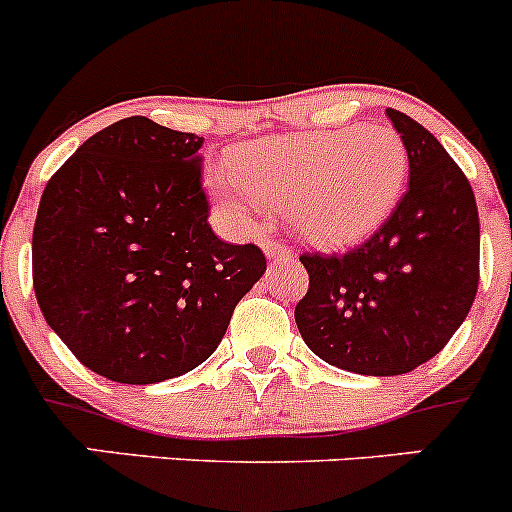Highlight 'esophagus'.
Listing matches in <instances>:
<instances>
[{
    "label": "esophagus",
    "instance_id": "1",
    "mask_svg": "<svg viewBox=\"0 0 512 512\" xmlns=\"http://www.w3.org/2000/svg\"><path fill=\"white\" fill-rule=\"evenodd\" d=\"M262 250H265L267 257H280V255H287L289 247H285L282 242H277V240H265L262 242Z\"/></svg>",
    "mask_w": 512,
    "mask_h": 512
}]
</instances>
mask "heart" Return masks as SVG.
I'll return each instance as SVG.
<instances>
[{
    "label": "heart",
    "mask_w": 512,
    "mask_h": 512,
    "mask_svg": "<svg viewBox=\"0 0 512 512\" xmlns=\"http://www.w3.org/2000/svg\"><path fill=\"white\" fill-rule=\"evenodd\" d=\"M409 156L391 128H342L242 148L215 190L235 220L282 205L302 235L339 242L379 223L401 193Z\"/></svg>",
    "instance_id": "b5f03b06"
}]
</instances>
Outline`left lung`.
<instances>
[{
  "instance_id": "1",
  "label": "left lung",
  "mask_w": 512,
  "mask_h": 512,
  "mask_svg": "<svg viewBox=\"0 0 512 512\" xmlns=\"http://www.w3.org/2000/svg\"><path fill=\"white\" fill-rule=\"evenodd\" d=\"M409 156V188L374 235L347 252H302L307 294L294 307L319 359L396 376L436 356L478 292L480 223L471 183L446 148L386 108Z\"/></svg>"
}]
</instances>
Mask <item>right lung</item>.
I'll return each instance as SVG.
<instances>
[{"label":"right lung","mask_w":512,"mask_h":512,"mask_svg":"<svg viewBox=\"0 0 512 512\" xmlns=\"http://www.w3.org/2000/svg\"><path fill=\"white\" fill-rule=\"evenodd\" d=\"M203 138L146 116L91 136L46 183L32 237L36 302L71 354L118 384H156L218 349L265 275L257 245L208 223Z\"/></svg>","instance_id":"add662e5"}]
</instances>
